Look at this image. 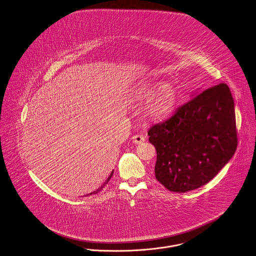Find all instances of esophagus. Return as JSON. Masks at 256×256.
<instances>
[{"mask_svg":"<svg viewBox=\"0 0 256 256\" xmlns=\"http://www.w3.org/2000/svg\"><path fill=\"white\" fill-rule=\"evenodd\" d=\"M144 141H145V137L143 136L137 134V136H134L132 137V142H134V144H141V143H143Z\"/></svg>","mask_w":256,"mask_h":256,"instance_id":"1","label":"esophagus"}]
</instances>
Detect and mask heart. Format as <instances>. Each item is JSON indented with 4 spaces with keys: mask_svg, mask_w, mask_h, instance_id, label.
Instances as JSON below:
<instances>
[{
    "mask_svg": "<svg viewBox=\"0 0 256 256\" xmlns=\"http://www.w3.org/2000/svg\"><path fill=\"white\" fill-rule=\"evenodd\" d=\"M136 94L138 98L150 100L153 96L149 107V113L154 119H166L174 111L178 94L175 87L169 83H164L162 86L158 83H141L136 87Z\"/></svg>",
    "mask_w": 256,
    "mask_h": 256,
    "instance_id": "1",
    "label": "heart"
}]
</instances>
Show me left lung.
<instances>
[{
  "label": "left lung",
  "instance_id": "left-lung-1",
  "mask_svg": "<svg viewBox=\"0 0 256 256\" xmlns=\"http://www.w3.org/2000/svg\"><path fill=\"white\" fill-rule=\"evenodd\" d=\"M190 98L148 132L156 150V178L174 192L209 182L237 149L235 104L229 87L220 83Z\"/></svg>",
  "mask_w": 256,
  "mask_h": 256
}]
</instances>
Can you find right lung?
Returning <instances> with one entry per match:
<instances>
[{"label":"right lung","mask_w":256,"mask_h":256,"mask_svg":"<svg viewBox=\"0 0 256 256\" xmlns=\"http://www.w3.org/2000/svg\"><path fill=\"white\" fill-rule=\"evenodd\" d=\"M112 176H113V172H111V174H110V176H109V177H108V178H107V180H106V182H104V186H100V188H98V190H94V192H90V194H87V196H92V194H98V192H100V190H102V188H104V186H106V184H107V182H109V180H110V179H111V177H112Z\"/></svg>","instance_id":"obj_1"}]
</instances>
